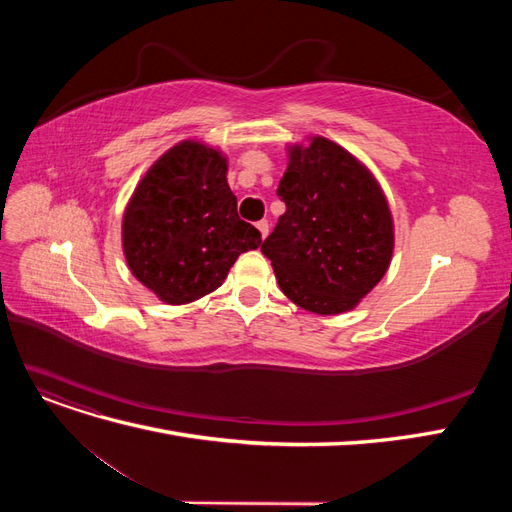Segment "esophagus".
Instances as JSON below:
<instances>
[{"mask_svg":"<svg viewBox=\"0 0 512 512\" xmlns=\"http://www.w3.org/2000/svg\"><path fill=\"white\" fill-rule=\"evenodd\" d=\"M256 228H258V232H260V237L267 239V235H269V222H267V220H260V222L256 224Z\"/></svg>","mask_w":512,"mask_h":512,"instance_id":"esophagus-1","label":"esophagus"}]
</instances>
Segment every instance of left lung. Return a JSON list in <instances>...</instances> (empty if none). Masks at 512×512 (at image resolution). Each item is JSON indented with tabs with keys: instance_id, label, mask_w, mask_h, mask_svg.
Returning a JSON list of instances; mask_svg holds the SVG:
<instances>
[{
	"instance_id": "left-lung-1",
	"label": "left lung",
	"mask_w": 512,
	"mask_h": 512,
	"mask_svg": "<svg viewBox=\"0 0 512 512\" xmlns=\"http://www.w3.org/2000/svg\"><path fill=\"white\" fill-rule=\"evenodd\" d=\"M286 213L262 243L286 297L320 316L359 305L391 265L395 230L371 170L324 136L288 147Z\"/></svg>"
}]
</instances>
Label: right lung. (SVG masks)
Here are the masks:
<instances>
[{"label":"right lung","instance_id":"obj_1","mask_svg":"<svg viewBox=\"0 0 512 512\" xmlns=\"http://www.w3.org/2000/svg\"><path fill=\"white\" fill-rule=\"evenodd\" d=\"M220 149L181 141L151 164L123 211L121 245L132 275L168 305L220 288L260 232L237 213Z\"/></svg>","mask_w":512,"mask_h":512}]
</instances>
